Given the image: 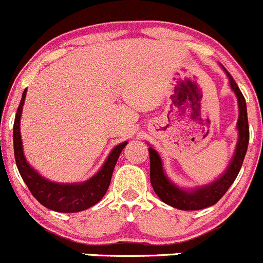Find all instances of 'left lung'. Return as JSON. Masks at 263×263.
Returning a JSON list of instances; mask_svg holds the SVG:
<instances>
[{
    "label": "left lung",
    "instance_id": "obj_1",
    "mask_svg": "<svg viewBox=\"0 0 263 263\" xmlns=\"http://www.w3.org/2000/svg\"><path fill=\"white\" fill-rule=\"evenodd\" d=\"M226 73H228L229 80H230V86L234 90V92L236 93L239 103V141L238 145H236L235 155H234L233 160H231L225 175L221 176L217 181H215V182L208 186H203V187L191 191L182 190V189H178L177 186L173 185L165 177L164 172H163L160 157L153 147H149L150 182H152L155 194L159 196L165 204L171 205V207L178 208V210L182 211H198L216 204L225 195L229 187L233 185L239 171H240L241 164H243L249 142V126L248 116H247L246 99H244L240 88L238 87V85L234 81V78L231 77L230 73L228 70H226Z\"/></svg>",
    "mask_w": 263,
    "mask_h": 263
}]
</instances>
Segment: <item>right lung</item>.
<instances>
[{
	"instance_id": "1",
	"label": "right lung",
	"mask_w": 263,
	"mask_h": 263,
	"mask_svg": "<svg viewBox=\"0 0 263 263\" xmlns=\"http://www.w3.org/2000/svg\"><path fill=\"white\" fill-rule=\"evenodd\" d=\"M25 93L24 90L20 100L19 108H17L16 116L14 122V154L16 167L19 170L20 176L27 183L28 189L35 199L45 205L48 210L56 211L63 213H74L85 211L92 207L96 203L101 200L110 185L111 175L118 160L119 154L126 146L127 142L117 145L106 159L105 164L100 171L90 178L88 181L82 183H72V185H61V183L50 182L46 178L41 177L25 160L23 154L22 137H20V116H22L23 104H24Z\"/></svg>"
}]
</instances>
